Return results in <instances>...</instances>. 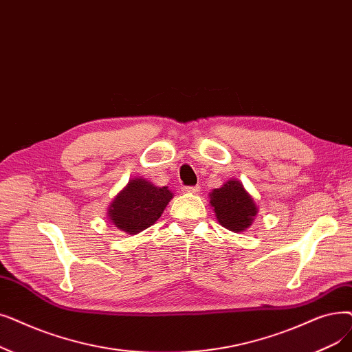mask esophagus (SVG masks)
<instances>
[{
	"label": "esophagus",
	"instance_id": "esophagus-1",
	"mask_svg": "<svg viewBox=\"0 0 352 352\" xmlns=\"http://www.w3.org/2000/svg\"><path fill=\"white\" fill-rule=\"evenodd\" d=\"M182 192H187V194H195L197 191H200V187H192V186H187V187H182L181 190Z\"/></svg>",
	"mask_w": 352,
	"mask_h": 352
}]
</instances>
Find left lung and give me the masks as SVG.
Segmentation results:
<instances>
[{
    "label": "left lung",
    "instance_id": "left-lung-1",
    "mask_svg": "<svg viewBox=\"0 0 352 352\" xmlns=\"http://www.w3.org/2000/svg\"><path fill=\"white\" fill-rule=\"evenodd\" d=\"M210 204L219 223L234 233L246 230L252 224L257 207L240 181L230 179L210 194Z\"/></svg>",
    "mask_w": 352,
    "mask_h": 352
}]
</instances>
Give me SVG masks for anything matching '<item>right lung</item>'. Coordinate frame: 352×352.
Wrapping results in <instances>:
<instances>
[{"mask_svg":"<svg viewBox=\"0 0 352 352\" xmlns=\"http://www.w3.org/2000/svg\"><path fill=\"white\" fill-rule=\"evenodd\" d=\"M173 198L166 187H155L144 178L132 179L109 207V219L119 230L136 234L154 224Z\"/></svg>","mask_w":352,"mask_h":352,"instance_id":"add662e5","label":"right lung"}]
</instances>
